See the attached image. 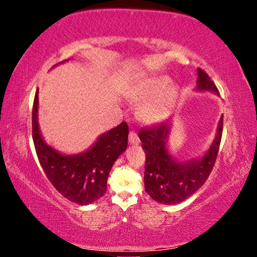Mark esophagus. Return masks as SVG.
Wrapping results in <instances>:
<instances>
[{
    "label": "esophagus",
    "instance_id": "34e87169",
    "mask_svg": "<svg viewBox=\"0 0 257 257\" xmlns=\"http://www.w3.org/2000/svg\"><path fill=\"white\" fill-rule=\"evenodd\" d=\"M129 143L133 145H138L139 144V138L137 136V134L135 132H130L129 134Z\"/></svg>",
    "mask_w": 257,
    "mask_h": 257
}]
</instances>
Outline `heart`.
<instances>
[{"label": "heart", "mask_w": 257, "mask_h": 257, "mask_svg": "<svg viewBox=\"0 0 257 257\" xmlns=\"http://www.w3.org/2000/svg\"><path fill=\"white\" fill-rule=\"evenodd\" d=\"M176 96V89L168 77L160 76L149 78L133 90L132 98L135 101H147L139 107V116L146 122H159L170 113Z\"/></svg>", "instance_id": "1"}]
</instances>
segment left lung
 Listing matches in <instances>:
<instances>
[{
  "label": "left lung",
  "instance_id": "8db88e82",
  "mask_svg": "<svg viewBox=\"0 0 257 257\" xmlns=\"http://www.w3.org/2000/svg\"><path fill=\"white\" fill-rule=\"evenodd\" d=\"M196 84L197 90H208L219 95L214 82L199 68ZM222 124L223 115H221L214 141L203 158L190 159L184 162L176 161L168 150L171 121L141 129L139 139L146 154L144 175L146 193L154 201L167 205L180 203L196 193L205 184L214 167L222 137Z\"/></svg>",
  "mask_w": 257,
  "mask_h": 257
}]
</instances>
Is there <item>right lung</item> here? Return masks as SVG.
I'll use <instances>...</instances> for the list:
<instances>
[{
    "mask_svg": "<svg viewBox=\"0 0 257 257\" xmlns=\"http://www.w3.org/2000/svg\"><path fill=\"white\" fill-rule=\"evenodd\" d=\"M37 113L38 89L33 105V141L47 179L63 197L79 205H88L101 198L106 193L107 177L113 164L127 149V123L121 122L102 134L89 150L66 155L47 145L43 139Z\"/></svg>",
    "mask_w": 257,
    "mask_h": 257,
    "instance_id": "add662e5",
    "label": "right lung"
}]
</instances>
